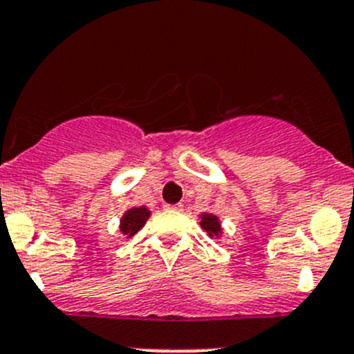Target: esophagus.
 Segmentation results:
<instances>
[{
  "label": "esophagus",
  "mask_w": 354,
  "mask_h": 354,
  "mask_svg": "<svg viewBox=\"0 0 354 354\" xmlns=\"http://www.w3.org/2000/svg\"><path fill=\"white\" fill-rule=\"evenodd\" d=\"M184 206L182 205H165V209H170V212H182Z\"/></svg>",
  "instance_id": "34e87169"
}]
</instances>
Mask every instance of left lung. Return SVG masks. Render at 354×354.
<instances>
[{
  "label": "left lung",
  "instance_id": "1",
  "mask_svg": "<svg viewBox=\"0 0 354 354\" xmlns=\"http://www.w3.org/2000/svg\"><path fill=\"white\" fill-rule=\"evenodd\" d=\"M201 227L208 232L209 237L216 236L218 237L222 234V225H220L218 216L212 215V213H203L201 215Z\"/></svg>",
  "mask_w": 354,
  "mask_h": 354
}]
</instances>
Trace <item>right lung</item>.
<instances>
[{
    "label": "right lung",
    "instance_id": "right-lung-1",
    "mask_svg": "<svg viewBox=\"0 0 354 354\" xmlns=\"http://www.w3.org/2000/svg\"><path fill=\"white\" fill-rule=\"evenodd\" d=\"M149 218V209L146 206H139V208H131L124 213L120 220V230L124 236H134L139 230L142 229V225L146 223V220Z\"/></svg>",
    "mask_w": 354,
    "mask_h": 354
}]
</instances>
